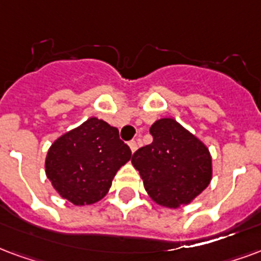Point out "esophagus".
I'll list each match as a JSON object with an SVG mask.
<instances>
[{"mask_svg":"<svg viewBox=\"0 0 261 261\" xmlns=\"http://www.w3.org/2000/svg\"><path fill=\"white\" fill-rule=\"evenodd\" d=\"M128 146H130V149H131V152H133V153H134V152L137 150V142H136V141H130V142H128Z\"/></svg>","mask_w":261,"mask_h":261,"instance_id":"34e87169","label":"esophagus"}]
</instances>
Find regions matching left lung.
<instances>
[{
    "label": "left lung",
    "instance_id": "1",
    "mask_svg": "<svg viewBox=\"0 0 261 261\" xmlns=\"http://www.w3.org/2000/svg\"><path fill=\"white\" fill-rule=\"evenodd\" d=\"M149 131L152 144L140 148L131 159L146 192L170 209L191 203L212 179L207 146L170 117L156 120Z\"/></svg>",
    "mask_w": 261,
    "mask_h": 261
}]
</instances>
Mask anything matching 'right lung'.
<instances>
[{
	"label": "right lung",
	"mask_w": 261,
	"mask_h": 261,
	"mask_svg": "<svg viewBox=\"0 0 261 261\" xmlns=\"http://www.w3.org/2000/svg\"><path fill=\"white\" fill-rule=\"evenodd\" d=\"M130 159L131 150L119 138V130L90 117L52 144L45 173L63 199L84 206L108 194L117 170Z\"/></svg>",
	"instance_id": "right-lung-1"
}]
</instances>
